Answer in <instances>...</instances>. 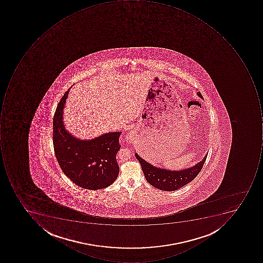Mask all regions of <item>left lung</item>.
I'll return each mask as SVG.
<instances>
[{
  "label": "left lung",
  "mask_w": 263,
  "mask_h": 263,
  "mask_svg": "<svg viewBox=\"0 0 263 263\" xmlns=\"http://www.w3.org/2000/svg\"><path fill=\"white\" fill-rule=\"evenodd\" d=\"M198 96L203 98L200 91H198ZM207 155L201 161L192 167L181 171H170L153 166L140 157L138 153H135L136 158L141 163L147 182L154 187L164 191H176L194 180L202 169Z\"/></svg>",
  "instance_id": "1"
}]
</instances>
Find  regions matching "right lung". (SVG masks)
I'll return each instance as SVG.
<instances>
[{
    "label": "right lung",
    "instance_id": "right-lung-1",
    "mask_svg": "<svg viewBox=\"0 0 263 263\" xmlns=\"http://www.w3.org/2000/svg\"><path fill=\"white\" fill-rule=\"evenodd\" d=\"M69 89L64 94L53 119V144L58 163L66 176L80 187L103 189L111 185L119 173L116 154L120 149L122 132L108 133L88 141L74 138L62 121L64 104Z\"/></svg>",
    "mask_w": 263,
    "mask_h": 263
}]
</instances>
